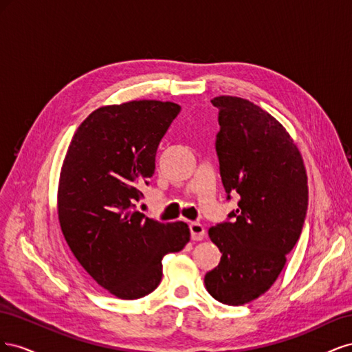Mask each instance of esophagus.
<instances>
[{"label":"esophagus","mask_w":352,"mask_h":352,"mask_svg":"<svg viewBox=\"0 0 352 352\" xmlns=\"http://www.w3.org/2000/svg\"><path fill=\"white\" fill-rule=\"evenodd\" d=\"M190 229V236H192L194 241H202L206 236V229L199 223H190L189 225Z\"/></svg>","instance_id":"obj_1"}]
</instances>
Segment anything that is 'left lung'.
<instances>
[{
    "mask_svg": "<svg viewBox=\"0 0 352 352\" xmlns=\"http://www.w3.org/2000/svg\"><path fill=\"white\" fill-rule=\"evenodd\" d=\"M216 150L228 195L238 194L233 223L208 236L221 252L204 283L221 304L243 305L267 292L300 239L308 185L302 155L282 123L254 102L220 95Z\"/></svg>",
    "mask_w": 352,
    "mask_h": 352,
    "instance_id": "obj_1",
    "label": "left lung"
}]
</instances>
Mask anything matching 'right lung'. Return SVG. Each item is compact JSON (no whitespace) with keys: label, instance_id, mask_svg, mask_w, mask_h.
Listing matches in <instances>:
<instances>
[{"label":"right lung","instance_id":"obj_1","mask_svg":"<svg viewBox=\"0 0 352 352\" xmlns=\"http://www.w3.org/2000/svg\"><path fill=\"white\" fill-rule=\"evenodd\" d=\"M180 105L140 100L104 105L78 127L61 166L57 212L82 267L120 300L162 282V258L189 242L184 221L160 223L135 210L155 170V154Z\"/></svg>","mask_w":352,"mask_h":352}]
</instances>
